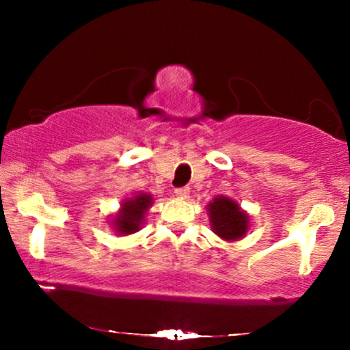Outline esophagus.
I'll list each match as a JSON object with an SVG mask.
<instances>
[{
    "mask_svg": "<svg viewBox=\"0 0 350 350\" xmlns=\"http://www.w3.org/2000/svg\"><path fill=\"white\" fill-rule=\"evenodd\" d=\"M174 194L178 196L179 199H187L189 187H178V189H174Z\"/></svg>",
    "mask_w": 350,
    "mask_h": 350,
    "instance_id": "esophagus-1",
    "label": "esophagus"
}]
</instances>
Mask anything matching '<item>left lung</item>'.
<instances>
[{"label": "left lung", "instance_id": "8db88e82", "mask_svg": "<svg viewBox=\"0 0 350 350\" xmlns=\"http://www.w3.org/2000/svg\"><path fill=\"white\" fill-rule=\"evenodd\" d=\"M208 222L212 232L226 242H237L247 235L250 215L227 196H217L207 204Z\"/></svg>", "mask_w": 350, "mask_h": 350}]
</instances>
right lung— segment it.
I'll list each match as a JSON object with an SVG mask.
<instances>
[{"label":"right lung","instance_id":"add662e5","mask_svg":"<svg viewBox=\"0 0 350 350\" xmlns=\"http://www.w3.org/2000/svg\"><path fill=\"white\" fill-rule=\"evenodd\" d=\"M151 206L152 196L148 192H136L131 198H124L118 212L110 215V227L120 237L136 234L144 224V215Z\"/></svg>","mask_w":350,"mask_h":350}]
</instances>
